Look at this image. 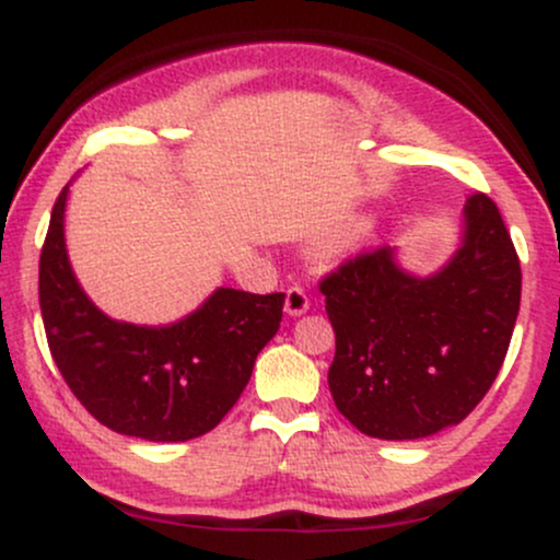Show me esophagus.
I'll return each instance as SVG.
<instances>
[{
	"mask_svg": "<svg viewBox=\"0 0 560 560\" xmlns=\"http://www.w3.org/2000/svg\"><path fill=\"white\" fill-rule=\"evenodd\" d=\"M307 307H311V298H307L305 289L289 287L287 302H284V311L289 313V316H302V313H307Z\"/></svg>",
	"mask_w": 560,
	"mask_h": 560,
	"instance_id": "esophagus-1",
	"label": "esophagus"
}]
</instances>
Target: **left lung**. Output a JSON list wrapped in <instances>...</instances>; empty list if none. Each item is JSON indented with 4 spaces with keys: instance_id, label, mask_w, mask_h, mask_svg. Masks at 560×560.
<instances>
[{
    "instance_id": "8db88e82",
    "label": "left lung",
    "mask_w": 560,
    "mask_h": 560,
    "mask_svg": "<svg viewBox=\"0 0 560 560\" xmlns=\"http://www.w3.org/2000/svg\"><path fill=\"white\" fill-rule=\"evenodd\" d=\"M337 337L329 389L339 413L378 440L455 427L492 387L522 302V266L490 197L471 195L460 247L432 276L395 249L347 260L320 281Z\"/></svg>"
}]
</instances>
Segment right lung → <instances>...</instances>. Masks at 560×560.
Masks as SVG:
<instances>
[{"label":"right lung","instance_id":"1","mask_svg":"<svg viewBox=\"0 0 560 560\" xmlns=\"http://www.w3.org/2000/svg\"><path fill=\"white\" fill-rule=\"evenodd\" d=\"M68 186L38 260L44 331L62 378L96 421L150 442H186L221 423L281 324L284 294L221 287L168 326L113 320L86 298L66 249Z\"/></svg>","mask_w":560,"mask_h":560}]
</instances>
